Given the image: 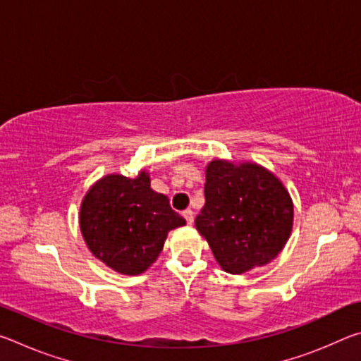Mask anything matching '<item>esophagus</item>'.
I'll return each instance as SVG.
<instances>
[{"label":"esophagus","mask_w":361,"mask_h":361,"mask_svg":"<svg viewBox=\"0 0 361 361\" xmlns=\"http://www.w3.org/2000/svg\"><path fill=\"white\" fill-rule=\"evenodd\" d=\"M183 216H185L188 224H192V221H194V212L191 209H188V210L183 212Z\"/></svg>","instance_id":"34e87169"}]
</instances>
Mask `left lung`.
<instances>
[{"instance_id":"obj_1","label":"left lung","mask_w":361,"mask_h":361,"mask_svg":"<svg viewBox=\"0 0 361 361\" xmlns=\"http://www.w3.org/2000/svg\"><path fill=\"white\" fill-rule=\"evenodd\" d=\"M293 200L276 173L256 162L213 159L205 167V205L195 229L224 272L266 266L293 229Z\"/></svg>"}]
</instances>
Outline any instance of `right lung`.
<instances>
[{
    "label": "right lung",
    "instance_id": "obj_1",
    "mask_svg": "<svg viewBox=\"0 0 361 361\" xmlns=\"http://www.w3.org/2000/svg\"><path fill=\"white\" fill-rule=\"evenodd\" d=\"M186 224L149 173H108L85 192L79 209L82 239L97 259L122 276H140L161 255L169 232Z\"/></svg>",
    "mask_w": 361,
    "mask_h": 361
}]
</instances>
